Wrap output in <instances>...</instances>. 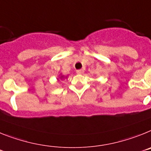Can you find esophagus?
Masks as SVG:
<instances>
[{
    "mask_svg": "<svg viewBox=\"0 0 151 151\" xmlns=\"http://www.w3.org/2000/svg\"><path fill=\"white\" fill-rule=\"evenodd\" d=\"M76 72H77V74H82L83 73V69H80V70H76Z\"/></svg>",
    "mask_w": 151,
    "mask_h": 151,
    "instance_id": "1",
    "label": "esophagus"
}]
</instances>
